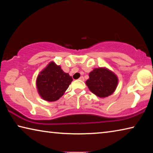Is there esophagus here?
<instances>
[{
  "label": "esophagus",
  "mask_w": 153,
  "mask_h": 153,
  "mask_svg": "<svg viewBox=\"0 0 153 153\" xmlns=\"http://www.w3.org/2000/svg\"><path fill=\"white\" fill-rule=\"evenodd\" d=\"M79 80H82V81H84V77H83V76H81V77H80L79 78Z\"/></svg>",
  "instance_id": "esophagus-1"
}]
</instances>
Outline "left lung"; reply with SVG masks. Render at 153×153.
<instances>
[{"mask_svg": "<svg viewBox=\"0 0 153 153\" xmlns=\"http://www.w3.org/2000/svg\"><path fill=\"white\" fill-rule=\"evenodd\" d=\"M118 82V77L113 71L107 67H98L90 72L86 84L93 94L105 98L115 91Z\"/></svg>", "mask_w": 153, "mask_h": 153, "instance_id": "1", "label": "left lung"}]
</instances>
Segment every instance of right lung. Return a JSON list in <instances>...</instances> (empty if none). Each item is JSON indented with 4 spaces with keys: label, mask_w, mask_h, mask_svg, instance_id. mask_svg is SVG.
<instances>
[{
    "label": "right lung",
    "mask_w": 153,
    "mask_h": 153,
    "mask_svg": "<svg viewBox=\"0 0 153 153\" xmlns=\"http://www.w3.org/2000/svg\"><path fill=\"white\" fill-rule=\"evenodd\" d=\"M72 81V77L64 72L60 65L51 61L38 75L36 85L43 100L54 102L64 94Z\"/></svg>",
    "instance_id": "right-lung-1"
}]
</instances>
